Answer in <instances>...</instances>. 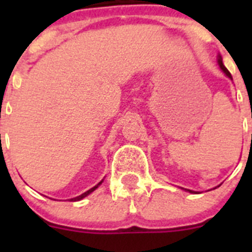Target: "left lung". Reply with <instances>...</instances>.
Instances as JSON below:
<instances>
[{
    "mask_svg": "<svg viewBox=\"0 0 252 252\" xmlns=\"http://www.w3.org/2000/svg\"><path fill=\"white\" fill-rule=\"evenodd\" d=\"M218 65H220V68H221L222 70H223V72L226 73L227 77H230V78H231L230 72H228V70H227L226 66H224V65H223V63H222V58H221V57H218ZM189 192H192V190H189Z\"/></svg>",
    "mask_w": 252,
    "mask_h": 252,
    "instance_id": "8db88e82",
    "label": "left lung"
}]
</instances>
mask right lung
<instances>
[{
  "instance_id": "obj_1",
  "label": "right lung",
  "mask_w": 252,
  "mask_h": 252,
  "mask_svg": "<svg viewBox=\"0 0 252 252\" xmlns=\"http://www.w3.org/2000/svg\"><path fill=\"white\" fill-rule=\"evenodd\" d=\"M101 183H102V182H99V183H98V184H97V186H94V187H93V188H91V189H90V190H87V192H86V193H83V194H81V195H79V197H75V198H73L72 201H81L82 198L87 197V195L90 194V193H92V192H93V190H94V189H95V188H98V186H99V184H101Z\"/></svg>"
}]
</instances>
